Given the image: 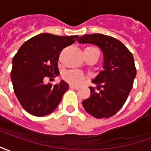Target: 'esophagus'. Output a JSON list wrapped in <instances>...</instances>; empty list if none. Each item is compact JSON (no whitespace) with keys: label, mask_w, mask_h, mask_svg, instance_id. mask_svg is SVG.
<instances>
[{"label":"esophagus","mask_w":151,"mask_h":151,"mask_svg":"<svg viewBox=\"0 0 151 151\" xmlns=\"http://www.w3.org/2000/svg\"><path fill=\"white\" fill-rule=\"evenodd\" d=\"M69 87H70L71 89H75V90L79 89V86H74V85H70L69 86Z\"/></svg>","instance_id":"34e87169"}]
</instances>
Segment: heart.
<instances>
[{
  "instance_id": "1",
  "label": "heart",
  "mask_w": 151,
  "mask_h": 151,
  "mask_svg": "<svg viewBox=\"0 0 151 151\" xmlns=\"http://www.w3.org/2000/svg\"><path fill=\"white\" fill-rule=\"evenodd\" d=\"M88 48H93L92 47H86V49H88ZM63 78L64 79L67 81L71 84L73 85H79L83 82V81L85 80L86 76L81 71L77 70V69H70L65 72V73L63 74Z\"/></svg>"
}]
</instances>
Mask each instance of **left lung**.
<instances>
[{
  "instance_id": "1",
  "label": "left lung",
  "mask_w": 151,
  "mask_h": 151,
  "mask_svg": "<svg viewBox=\"0 0 151 151\" xmlns=\"http://www.w3.org/2000/svg\"><path fill=\"white\" fill-rule=\"evenodd\" d=\"M79 43L98 46L104 54V70L92 80L97 90L82 101L85 110L95 118H108L123 107L133 88L137 70L133 54L120 41L102 34L79 36Z\"/></svg>"
}]
</instances>
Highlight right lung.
<instances>
[{
  "label": "right lung",
  "instance_id": "add662e5",
  "mask_svg": "<svg viewBox=\"0 0 151 151\" xmlns=\"http://www.w3.org/2000/svg\"><path fill=\"white\" fill-rule=\"evenodd\" d=\"M78 37L42 33L26 41L14 56L10 74L13 87L22 107L28 113L35 116H46L61 101L69 84L61 81L52 86L44 84L43 80L59 74L60 53Z\"/></svg>",
  "mask_w": 151,
  "mask_h": 151
}]
</instances>
